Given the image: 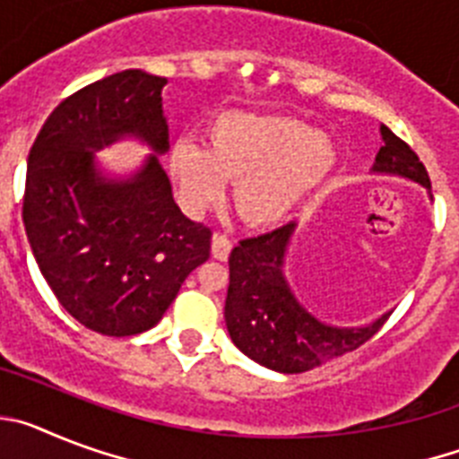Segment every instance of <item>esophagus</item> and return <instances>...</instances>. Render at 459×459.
I'll use <instances>...</instances> for the list:
<instances>
[{
    "label": "esophagus",
    "instance_id": "1",
    "mask_svg": "<svg viewBox=\"0 0 459 459\" xmlns=\"http://www.w3.org/2000/svg\"><path fill=\"white\" fill-rule=\"evenodd\" d=\"M230 253H232V241L222 237V234H213V238H211V255H213V259L225 262L230 257Z\"/></svg>",
    "mask_w": 459,
    "mask_h": 459
}]
</instances>
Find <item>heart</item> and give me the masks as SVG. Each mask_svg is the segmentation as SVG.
I'll return each instance as SVG.
<instances>
[{
  "instance_id": "1",
  "label": "heart",
  "mask_w": 459,
  "mask_h": 459,
  "mask_svg": "<svg viewBox=\"0 0 459 459\" xmlns=\"http://www.w3.org/2000/svg\"><path fill=\"white\" fill-rule=\"evenodd\" d=\"M168 165L188 213L218 204L230 181L243 222L271 227L331 174L335 147L306 121L225 112L211 121L209 147L181 137L169 149Z\"/></svg>"
}]
</instances>
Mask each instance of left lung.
<instances>
[{
	"instance_id": "8db88e82",
	"label": "left lung",
	"mask_w": 459,
	"mask_h": 459,
	"mask_svg": "<svg viewBox=\"0 0 459 459\" xmlns=\"http://www.w3.org/2000/svg\"><path fill=\"white\" fill-rule=\"evenodd\" d=\"M381 149L372 172L393 174L423 186L429 177L419 156L381 126ZM432 197V195H429ZM296 222L262 237L246 238L230 255V287L225 299V324L230 338L259 366L296 375L359 350L386 322L381 315L366 326H333L317 319L291 291L285 275V257Z\"/></svg>"
}]
</instances>
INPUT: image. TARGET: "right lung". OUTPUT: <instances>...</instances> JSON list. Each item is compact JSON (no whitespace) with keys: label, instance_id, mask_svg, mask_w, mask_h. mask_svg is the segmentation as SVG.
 <instances>
[{"label":"right lung","instance_id":"obj_1","mask_svg":"<svg viewBox=\"0 0 459 459\" xmlns=\"http://www.w3.org/2000/svg\"><path fill=\"white\" fill-rule=\"evenodd\" d=\"M165 78L140 68L80 89L52 109L27 158L22 221L40 273L71 317L126 338L160 322L211 230L181 213L158 156L168 153ZM135 136L154 152L108 178L95 152Z\"/></svg>","mask_w":459,"mask_h":459}]
</instances>
